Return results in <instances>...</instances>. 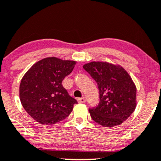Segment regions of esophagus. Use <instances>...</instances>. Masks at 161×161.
Masks as SVG:
<instances>
[{"label": "esophagus", "instance_id": "obj_1", "mask_svg": "<svg viewBox=\"0 0 161 161\" xmlns=\"http://www.w3.org/2000/svg\"><path fill=\"white\" fill-rule=\"evenodd\" d=\"M77 101H78L79 103H84L86 102V99L85 97H82V98H78L77 99Z\"/></svg>", "mask_w": 161, "mask_h": 161}]
</instances>
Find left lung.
<instances>
[{
	"label": "left lung",
	"instance_id": "8db88e82",
	"mask_svg": "<svg viewBox=\"0 0 161 161\" xmlns=\"http://www.w3.org/2000/svg\"><path fill=\"white\" fill-rule=\"evenodd\" d=\"M97 82L99 103L89 108L93 121L104 126L120 125L135 111L137 89L131 77L119 66L93 62L83 66Z\"/></svg>",
	"mask_w": 161,
	"mask_h": 161
}]
</instances>
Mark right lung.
<instances>
[{
  "mask_svg": "<svg viewBox=\"0 0 161 161\" xmlns=\"http://www.w3.org/2000/svg\"><path fill=\"white\" fill-rule=\"evenodd\" d=\"M76 62L49 57L33 64L20 84V99L32 118L43 125L65 119L77 101L62 86L64 77L72 72Z\"/></svg>",
  "mask_w": 161,
  "mask_h": 161,
  "instance_id": "add662e5",
  "label": "right lung"
}]
</instances>
